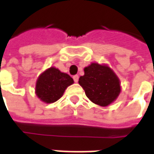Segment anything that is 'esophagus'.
Masks as SVG:
<instances>
[{"mask_svg":"<svg viewBox=\"0 0 154 154\" xmlns=\"http://www.w3.org/2000/svg\"><path fill=\"white\" fill-rule=\"evenodd\" d=\"M78 78H79V77H78L77 75L73 76V79H74V82H78Z\"/></svg>","mask_w":154,"mask_h":154,"instance_id":"obj_1","label":"esophagus"}]
</instances>
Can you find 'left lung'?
<instances>
[{"label":"left lung","instance_id":"1","mask_svg":"<svg viewBox=\"0 0 154 154\" xmlns=\"http://www.w3.org/2000/svg\"><path fill=\"white\" fill-rule=\"evenodd\" d=\"M79 84L86 96L99 106H108L116 101L121 91V82L112 69L105 64L91 63L79 77Z\"/></svg>","mask_w":154,"mask_h":154}]
</instances>
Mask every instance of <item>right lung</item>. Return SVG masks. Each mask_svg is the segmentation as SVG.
<instances>
[{
  "label": "right lung",
  "mask_w": 154,
  "mask_h": 154,
  "mask_svg": "<svg viewBox=\"0 0 154 154\" xmlns=\"http://www.w3.org/2000/svg\"><path fill=\"white\" fill-rule=\"evenodd\" d=\"M74 83L68 74L51 66L38 76L35 85V94L45 103L57 101L63 95L67 87Z\"/></svg>",
  "instance_id": "right-lung-1"
}]
</instances>
